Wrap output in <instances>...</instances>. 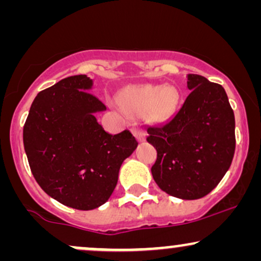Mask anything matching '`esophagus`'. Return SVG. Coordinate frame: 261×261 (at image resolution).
<instances>
[{"instance_id": "esophagus-1", "label": "esophagus", "mask_w": 261, "mask_h": 261, "mask_svg": "<svg viewBox=\"0 0 261 261\" xmlns=\"http://www.w3.org/2000/svg\"><path fill=\"white\" fill-rule=\"evenodd\" d=\"M133 134H134V136L140 141V142H142V141H145V139H146L145 130H143V128L140 127V126H135L133 128Z\"/></svg>"}]
</instances>
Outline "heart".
<instances>
[{"label":"heart","mask_w":261,"mask_h":261,"mask_svg":"<svg viewBox=\"0 0 261 261\" xmlns=\"http://www.w3.org/2000/svg\"><path fill=\"white\" fill-rule=\"evenodd\" d=\"M180 95L172 86L135 85L121 92V100L131 112L147 110L148 119L155 124L167 121L178 108Z\"/></svg>","instance_id":"heart-1"}]
</instances>
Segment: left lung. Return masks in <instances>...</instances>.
<instances>
[{
	"mask_svg": "<svg viewBox=\"0 0 261 261\" xmlns=\"http://www.w3.org/2000/svg\"><path fill=\"white\" fill-rule=\"evenodd\" d=\"M190 94L179 112L160 127L147 128L157 149L151 172L164 193L196 200L217 187L236 148L234 114L221 85L188 74Z\"/></svg>",
	"mask_w": 261,
	"mask_h": 261,
	"instance_id": "left-lung-1",
	"label": "left lung"
}]
</instances>
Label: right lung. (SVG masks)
Here are the masks:
<instances>
[{
  "label": "right lung",
  "instance_id": "obj_1",
  "mask_svg": "<svg viewBox=\"0 0 261 261\" xmlns=\"http://www.w3.org/2000/svg\"><path fill=\"white\" fill-rule=\"evenodd\" d=\"M87 74L44 89L33 101L23 143L35 180L50 197L76 210L106 203L118 184L122 162L137 147L127 130L110 135L95 114L107 108L92 94Z\"/></svg>",
  "mask_w": 261,
  "mask_h": 261
}]
</instances>
